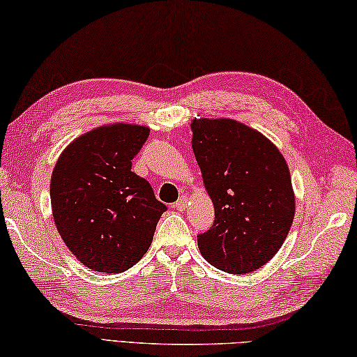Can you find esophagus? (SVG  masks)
I'll use <instances>...</instances> for the list:
<instances>
[{
    "label": "esophagus",
    "mask_w": 357,
    "mask_h": 357,
    "mask_svg": "<svg viewBox=\"0 0 357 357\" xmlns=\"http://www.w3.org/2000/svg\"><path fill=\"white\" fill-rule=\"evenodd\" d=\"M186 202H188V199H186L185 196H181V197H180V199H178V200L176 202V204H174L172 206L176 208V210H180V211H181V210H185V206H186Z\"/></svg>",
    "instance_id": "esophagus-1"
}]
</instances>
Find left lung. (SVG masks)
<instances>
[{
	"instance_id": "left-lung-1",
	"label": "left lung",
	"mask_w": 357,
	"mask_h": 357,
	"mask_svg": "<svg viewBox=\"0 0 357 357\" xmlns=\"http://www.w3.org/2000/svg\"><path fill=\"white\" fill-rule=\"evenodd\" d=\"M192 151L214 205L210 230L197 236L211 266L248 273L280 250L291 230L295 199L277 146L233 119L196 118Z\"/></svg>"
}]
</instances>
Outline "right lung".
<instances>
[{
    "mask_svg": "<svg viewBox=\"0 0 357 357\" xmlns=\"http://www.w3.org/2000/svg\"><path fill=\"white\" fill-rule=\"evenodd\" d=\"M149 137L133 124L99 127L66 147L51 177V206L66 247L96 272H124L143 258L167 208L132 160Z\"/></svg>",
    "mask_w": 357,
    "mask_h": 357,
    "instance_id": "obj_1",
    "label": "right lung"
}]
</instances>
